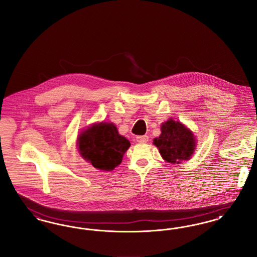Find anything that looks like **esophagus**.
<instances>
[{"mask_svg":"<svg viewBox=\"0 0 257 257\" xmlns=\"http://www.w3.org/2000/svg\"><path fill=\"white\" fill-rule=\"evenodd\" d=\"M136 140L138 143H147L149 140V137L147 135H140L136 137Z\"/></svg>","mask_w":257,"mask_h":257,"instance_id":"34e87169","label":"esophagus"}]
</instances>
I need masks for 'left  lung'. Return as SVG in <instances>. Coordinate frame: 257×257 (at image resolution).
Instances as JSON below:
<instances>
[{
    "label": "left lung",
    "mask_w": 257,
    "mask_h": 257,
    "mask_svg": "<svg viewBox=\"0 0 257 257\" xmlns=\"http://www.w3.org/2000/svg\"><path fill=\"white\" fill-rule=\"evenodd\" d=\"M162 158L169 163L179 164L188 160L196 149V139L188 127L179 121L169 119L161 124V134L154 139Z\"/></svg>",
    "instance_id": "obj_1"
}]
</instances>
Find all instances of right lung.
Segmentation results:
<instances>
[{
	"label": "right lung",
	"instance_id": "add662e5",
	"mask_svg": "<svg viewBox=\"0 0 257 257\" xmlns=\"http://www.w3.org/2000/svg\"><path fill=\"white\" fill-rule=\"evenodd\" d=\"M130 146V141L118 134L112 123H93L78 136L79 155L102 171H112L120 165Z\"/></svg>",
	"mask_w": 257,
	"mask_h": 257
}]
</instances>
